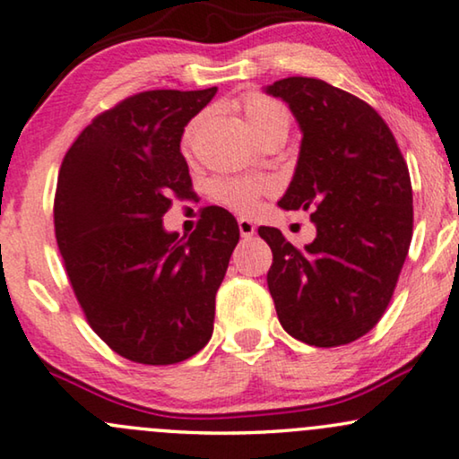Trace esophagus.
Instances as JSON below:
<instances>
[{"label":"esophagus","mask_w":459,"mask_h":459,"mask_svg":"<svg viewBox=\"0 0 459 459\" xmlns=\"http://www.w3.org/2000/svg\"><path fill=\"white\" fill-rule=\"evenodd\" d=\"M238 228H240V236L242 238H253L255 231H256L255 223L248 221V219H244V217L238 219Z\"/></svg>","instance_id":"obj_1"}]
</instances>
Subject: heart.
Returning a JSON list of instances; mask_svg holds the SVG:
<instances>
[{
	"label": "heart",
	"instance_id": "1",
	"mask_svg": "<svg viewBox=\"0 0 459 459\" xmlns=\"http://www.w3.org/2000/svg\"><path fill=\"white\" fill-rule=\"evenodd\" d=\"M242 110L244 117H247V123L250 131H253L255 137H259L261 134H265L269 129H286L290 125V117L284 106L280 102H275L273 98L263 96V93H248L242 102ZM198 121H192L187 125L184 142H187L196 129ZM269 184L267 179H244V178H223L217 179L212 184L211 192L215 200L219 203L230 206L231 211L238 212H250L259 203L261 194L269 192Z\"/></svg>",
	"mask_w": 459,
	"mask_h": 459
}]
</instances>
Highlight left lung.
<instances>
[{
	"instance_id": "obj_1",
	"label": "left lung",
	"mask_w": 459,
	"mask_h": 459,
	"mask_svg": "<svg viewBox=\"0 0 459 459\" xmlns=\"http://www.w3.org/2000/svg\"><path fill=\"white\" fill-rule=\"evenodd\" d=\"M267 93L290 106L303 131L284 211H309L317 236L292 247L259 228L273 263L267 286L288 334L341 347L368 334L391 303L413 231L407 162L378 112L322 79L288 77Z\"/></svg>"
}]
</instances>
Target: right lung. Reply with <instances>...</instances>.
<instances>
[{"mask_svg":"<svg viewBox=\"0 0 459 459\" xmlns=\"http://www.w3.org/2000/svg\"><path fill=\"white\" fill-rule=\"evenodd\" d=\"M217 93L152 90L100 112L62 160L54 228L91 330L125 359L171 366L209 342L215 294L240 230L206 206L190 236L169 234L171 198L192 196L184 127Z\"/></svg>","mask_w":459,"mask_h":459,"instance_id":"obj_1","label":"right lung"}]
</instances>
